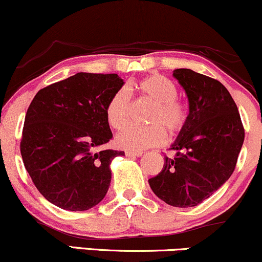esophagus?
<instances>
[{
    "instance_id": "34e87169",
    "label": "esophagus",
    "mask_w": 262,
    "mask_h": 262,
    "mask_svg": "<svg viewBox=\"0 0 262 262\" xmlns=\"http://www.w3.org/2000/svg\"><path fill=\"white\" fill-rule=\"evenodd\" d=\"M125 155L127 157H141L143 155V152H134V150H126Z\"/></svg>"
}]
</instances>
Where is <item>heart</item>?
Segmentation results:
<instances>
[{"label":"heart","instance_id":"1","mask_svg":"<svg viewBox=\"0 0 262 262\" xmlns=\"http://www.w3.org/2000/svg\"><path fill=\"white\" fill-rule=\"evenodd\" d=\"M136 87L141 94L156 104L149 116L148 127L128 126L115 138L119 148L142 152L149 147L162 146L167 141V132L179 134L185 128L189 118L187 107L177 98L178 89L170 79L162 75H150L140 79ZM131 94L127 88H120L112 95L105 106L107 125L114 130L125 127L130 118Z\"/></svg>","mask_w":262,"mask_h":262}]
</instances>
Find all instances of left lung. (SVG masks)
<instances>
[{
    "mask_svg": "<svg viewBox=\"0 0 262 262\" xmlns=\"http://www.w3.org/2000/svg\"><path fill=\"white\" fill-rule=\"evenodd\" d=\"M173 76L185 91L189 118L165 157L162 171L148 180L152 191L174 207H193L229 179L244 142L238 107L217 79L189 69Z\"/></svg>",
    "mask_w": 262,
    "mask_h": 262,
    "instance_id": "obj_1",
    "label": "left lung"
}]
</instances>
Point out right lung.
Instances as JSON below:
<instances>
[{
  "mask_svg": "<svg viewBox=\"0 0 262 262\" xmlns=\"http://www.w3.org/2000/svg\"><path fill=\"white\" fill-rule=\"evenodd\" d=\"M124 83L116 73L78 72L34 97L20 155L34 185L52 205L87 211L105 198L112 161L125 153L98 148L113 138L105 106Z\"/></svg>",
  "mask_w": 262,
  "mask_h": 262,
  "instance_id": "add662e5",
  "label": "right lung"
}]
</instances>
